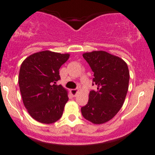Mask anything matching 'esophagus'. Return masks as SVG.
Listing matches in <instances>:
<instances>
[{
	"mask_svg": "<svg viewBox=\"0 0 155 155\" xmlns=\"http://www.w3.org/2000/svg\"><path fill=\"white\" fill-rule=\"evenodd\" d=\"M77 91H78V89H76V88L71 89V90H70V93H71V94L73 95V97H75L76 95V94H77Z\"/></svg>",
	"mask_w": 155,
	"mask_h": 155,
	"instance_id": "esophagus-1",
	"label": "esophagus"
}]
</instances>
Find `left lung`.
<instances>
[{"label": "left lung", "instance_id": "1", "mask_svg": "<svg viewBox=\"0 0 155 155\" xmlns=\"http://www.w3.org/2000/svg\"><path fill=\"white\" fill-rule=\"evenodd\" d=\"M94 72L96 91L89 93L88 102L81 108L84 118L101 124L112 119L124 104L130 80L126 62L105 51H93L82 54Z\"/></svg>", "mask_w": 155, "mask_h": 155}]
</instances>
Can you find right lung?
Wrapping results in <instances>:
<instances>
[{
  "label": "right lung",
  "mask_w": 155,
  "mask_h": 155,
  "mask_svg": "<svg viewBox=\"0 0 155 155\" xmlns=\"http://www.w3.org/2000/svg\"><path fill=\"white\" fill-rule=\"evenodd\" d=\"M69 57L46 50L31 54L21 64L18 85L23 104L39 122L52 124L62 116L68 91L56 83L61 79L59 69Z\"/></svg>",
  "instance_id": "add662e5"
}]
</instances>
